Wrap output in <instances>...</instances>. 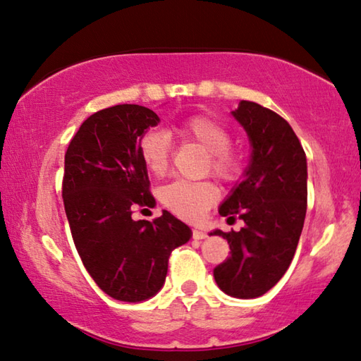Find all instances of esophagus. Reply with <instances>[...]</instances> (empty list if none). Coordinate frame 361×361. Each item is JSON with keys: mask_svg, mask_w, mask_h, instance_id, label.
Listing matches in <instances>:
<instances>
[{"mask_svg": "<svg viewBox=\"0 0 361 361\" xmlns=\"http://www.w3.org/2000/svg\"><path fill=\"white\" fill-rule=\"evenodd\" d=\"M192 237H194V239H205L207 232L204 229H194L192 231Z\"/></svg>", "mask_w": 361, "mask_h": 361, "instance_id": "esophagus-1", "label": "esophagus"}]
</instances>
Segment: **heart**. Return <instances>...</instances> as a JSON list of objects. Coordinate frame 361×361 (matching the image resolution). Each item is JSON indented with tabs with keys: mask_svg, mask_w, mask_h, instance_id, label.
<instances>
[{
	"mask_svg": "<svg viewBox=\"0 0 361 361\" xmlns=\"http://www.w3.org/2000/svg\"><path fill=\"white\" fill-rule=\"evenodd\" d=\"M181 142L199 145L207 154V172L223 183H234L242 173V157L231 148L232 135L228 127L209 114H194L173 126ZM140 159L149 173L164 176L170 166V140L166 133L149 130L140 140ZM218 191L210 181L176 180L164 186L162 204L175 215L199 219L215 204Z\"/></svg>",
	"mask_w": 361,
	"mask_h": 361,
	"instance_id": "obj_1",
	"label": "heart"
}]
</instances>
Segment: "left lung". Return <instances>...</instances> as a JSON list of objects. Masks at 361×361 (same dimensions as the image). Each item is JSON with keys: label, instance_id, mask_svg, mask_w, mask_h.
<instances>
[{"label": "left lung", "instance_id": "1", "mask_svg": "<svg viewBox=\"0 0 361 361\" xmlns=\"http://www.w3.org/2000/svg\"><path fill=\"white\" fill-rule=\"evenodd\" d=\"M252 142L245 178L219 207V215L243 219L240 231H215L231 256L213 269L226 295L252 299L283 277L295 256L307 210V162L301 142L282 116L242 100L232 111Z\"/></svg>", "mask_w": 361, "mask_h": 361}]
</instances>
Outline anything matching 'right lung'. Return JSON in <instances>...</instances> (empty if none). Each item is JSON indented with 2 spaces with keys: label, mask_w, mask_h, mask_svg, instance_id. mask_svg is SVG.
<instances>
[{
  "label": "right lung",
  "mask_w": 361,
  "mask_h": 361,
  "mask_svg": "<svg viewBox=\"0 0 361 361\" xmlns=\"http://www.w3.org/2000/svg\"><path fill=\"white\" fill-rule=\"evenodd\" d=\"M157 114L116 105L85 119L65 152L62 195L73 242L89 276L118 301H145L162 288L169 258L191 229L167 210L132 219L156 204L138 145Z\"/></svg>",
  "instance_id": "right-lung-1"
}]
</instances>
